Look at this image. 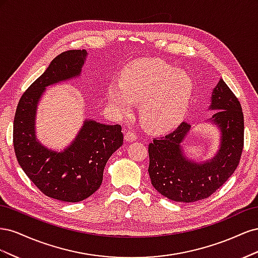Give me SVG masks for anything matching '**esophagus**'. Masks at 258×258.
<instances>
[{
  "instance_id": "1",
  "label": "esophagus",
  "mask_w": 258,
  "mask_h": 258,
  "mask_svg": "<svg viewBox=\"0 0 258 258\" xmlns=\"http://www.w3.org/2000/svg\"><path fill=\"white\" fill-rule=\"evenodd\" d=\"M137 139H138V136L134 131H127L126 135H124V140H126V142H134Z\"/></svg>"
}]
</instances>
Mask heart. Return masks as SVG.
Listing matches in <instances>:
<instances>
[{"instance_id":"b5f03b06","label":"heart","mask_w":258,"mask_h":258,"mask_svg":"<svg viewBox=\"0 0 258 258\" xmlns=\"http://www.w3.org/2000/svg\"><path fill=\"white\" fill-rule=\"evenodd\" d=\"M120 83H111L107 98L113 110L128 114L134 102H142L140 119L152 130L174 126L182 118L192 93L186 73L160 59H140L123 70Z\"/></svg>"}]
</instances>
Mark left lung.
<instances>
[{
  "label": "left lung",
  "mask_w": 258,
  "mask_h": 258,
  "mask_svg": "<svg viewBox=\"0 0 258 258\" xmlns=\"http://www.w3.org/2000/svg\"><path fill=\"white\" fill-rule=\"evenodd\" d=\"M211 110H218L210 120L221 130L220 150L212 159H187L181 143L190 124L185 121L171 134L148 144V173L155 189L177 202H195L210 197L237 169L243 150L244 119L238 98L220 80L211 97Z\"/></svg>",
  "instance_id": "1"
}]
</instances>
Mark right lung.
I'll return each instance as SVG.
<instances>
[{
  "mask_svg": "<svg viewBox=\"0 0 258 258\" xmlns=\"http://www.w3.org/2000/svg\"><path fill=\"white\" fill-rule=\"evenodd\" d=\"M86 56L85 49L58 54L21 96L14 118V150L21 169L44 195L66 202L82 201L99 189L107 160L123 142L120 124L91 119L84 121L62 152L48 150L36 140V108L46 87L79 76Z\"/></svg>",
  "mask_w": 258,
  "mask_h": 258,
  "instance_id": "1",
  "label": "right lung"
}]
</instances>
